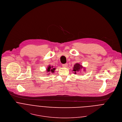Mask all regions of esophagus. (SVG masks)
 Here are the masks:
<instances>
[{
  "label": "esophagus",
  "mask_w": 122,
  "mask_h": 122,
  "mask_svg": "<svg viewBox=\"0 0 122 122\" xmlns=\"http://www.w3.org/2000/svg\"><path fill=\"white\" fill-rule=\"evenodd\" d=\"M67 66H68V65H67V64H63V65H62V66H63V67H66Z\"/></svg>",
  "instance_id": "34e87169"
}]
</instances>
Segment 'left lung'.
<instances>
[{"label": "left lung", "instance_id": "left-lung-1", "mask_svg": "<svg viewBox=\"0 0 122 122\" xmlns=\"http://www.w3.org/2000/svg\"><path fill=\"white\" fill-rule=\"evenodd\" d=\"M81 69H83V71H86V68L85 67L83 66L82 65H80L79 63H76L74 65L73 71L74 72L75 74H76V72L79 71Z\"/></svg>", "mask_w": 122, "mask_h": 122}]
</instances>
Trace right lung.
Instances as JSON below:
<instances>
[{"mask_svg": "<svg viewBox=\"0 0 122 122\" xmlns=\"http://www.w3.org/2000/svg\"><path fill=\"white\" fill-rule=\"evenodd\" d=\"M56 69V68H53V66H51L50 65H49L48 66V67L46 68V72H47V73L48 74V75H50V72H51L52 73H53L54 72H55V70Z\"/></svg>", "mask_w": 122, "mask_h": 122, "instance_id": "obj_1", "label": "right lung"}]
</instances>
